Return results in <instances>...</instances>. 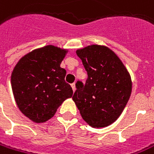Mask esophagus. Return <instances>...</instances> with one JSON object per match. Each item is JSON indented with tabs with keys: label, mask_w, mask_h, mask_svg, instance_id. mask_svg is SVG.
Listing matches in <instances>:
<instances>
[{
	"label": "esophagus",
	"mask_w": 154,
	"mask_h": 154,
	"mask_svg": "<svg viewBox=\"0 0 154 154\" xmlns=\"http://www.w3.org/2000/svg\"><path fill=\"white\" fill-rule=\"evenodd\" d=\"M72 89H73V91H75V90H76V83H75V82L72 83Z\"/></svg>",
	"instance_id": "obj_1"
}]
</instances>
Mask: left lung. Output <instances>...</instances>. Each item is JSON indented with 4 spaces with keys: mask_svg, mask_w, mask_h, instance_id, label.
<instances>
[{
    "mask_svg": "<svg viewBox=\"0 0 154 154\" xmlns=\"http://www.w3.org/2000/svg\"><path fill=\"white\" fill-rule=\"evenodd\" d=\"M88 73L85 83L76 82L72 96L82 118L94 128L112 124L130 99L131 78L119 58L109 48L91 45L77 51Z\"/></svg>",
    "mask_w": 154,
    "mask_h": 154,
    "instance_id": "1",
    "label": "left lung"
}]
</instances>
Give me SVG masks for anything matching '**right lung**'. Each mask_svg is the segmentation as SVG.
<instances>
[{"label":"right lung","instance_id":"add662e5","mask_svg":"<svg viewBox=\"0 0 154 154\" xmlns=\"http://www.w3.org/2000/svg\"><path fill=\"white\" fill-rule=\"evenodd\" d=\"M66 51L46 46L24 56L11 77L16 103L21 112L35 123L46 122L61 103L72 96L65 81L66 71L60 67Z\"/></svg>","mask_w":154,"mask_h":154}]
</instances>
